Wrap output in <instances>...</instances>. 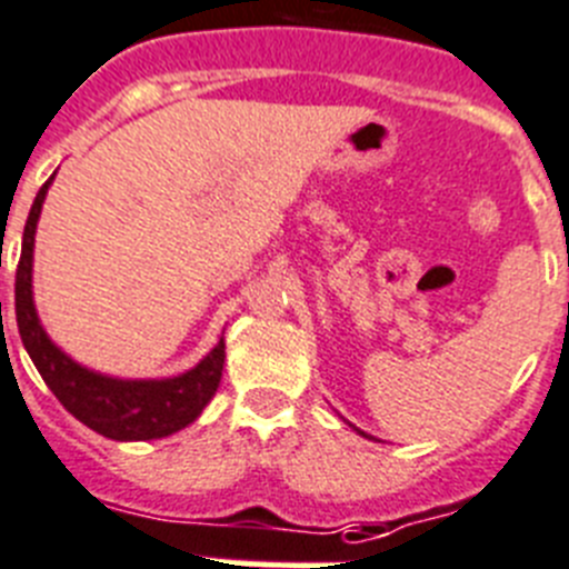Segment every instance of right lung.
<instances>
[{"label":"right lung","mask_w":569,"mask_h":569,"mask_svg":"<svg viewBox=\"0 0 569 569\" xmlns=\"http://www.w3.org/2000/svg\"><path fill=\"white\" fill-rule=\"evenodd\" d=\"M48 183L51 181L42 183L28 212L17 264V325L26 351L31 353L33 366L53 397L97 435L111 437V440H152V437L181 431L201 415L203 406L218 391L221 371H224V339L192 371L172 380H111V377L86 371L71 362L60 348H53L51 339L42 331L31 299L33 232L40 221Z\"/></svg>","instance_id":"add662e5"}]
</instances>
